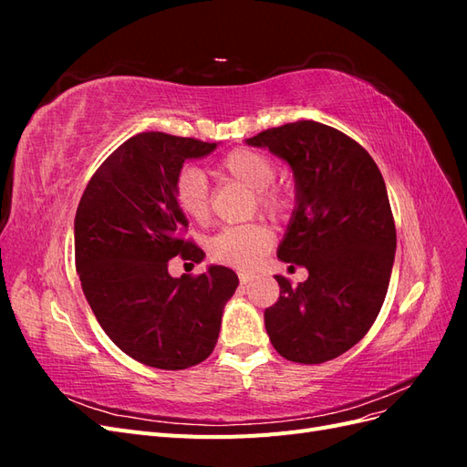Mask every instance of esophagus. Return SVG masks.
I'll use <instances>...</instances> for the list:
<instances>
[{
  "mask_svg": "<svg viewBox=\"0 0 467 467\" xmlns=\"http://www.w3.org/2000/svg\"><path fill=\"white\" fill-rule=\"evenodd\" d=\"M237 276H239V282H242V285H247V282L253 280V276L249 273H239Z\"/></svg>",
  "mask_w": 467,
  "mask_h": 467,
  "instance_id": "esophagus-1",
  "label": "esophagus"
}]
</instances>
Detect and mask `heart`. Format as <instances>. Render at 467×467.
Instances as JSON below:
<instances>
[{
	"instance_id": "heart-1",
	"label": "heart",
	"mask_w": 467,
	"mask_h": 467,
	"mask_svg": "<svg viewBox=\"0 0 467 467\" xmlns=\"http://www.w3.org/2000/svg\"><path fill=\"white\" fill-rule=\"evenodd\" d=\"M220 169L228 179L237 181L249 191H255V208L273 218L285 214L290 199L282 189L271 187L276 177V165L268 155L257 150L239 148L225 155ZM175 199L191 220L199 223L208 222L210 189L201 169L191 165L181 169L175 179ZM273 230L263 222H253L220 230L210 237L206 249L208 257L214 263L239 268V271H251L273 247Z\"/></svg>"
}]
</instances>
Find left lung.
Returning <instances> with one entry per match:
<instances>
[{
	"instance_id": "obj_1",
	"label": "left lung",
	"mask_w": 467,
	"mask_h": 467,
	"mask_svg": "<svg viewBox=\"0 0 467 467\" xmlns=\"http://www.w3.org/2000/svg\"><path fill=\"white\" fill-rule=\"evenodd\" d=\"M294 173L296 206L276 255L307 268L280 298L265 327L280 357L321 364L341 357L376 321L395 259V223L384 177L355 140L327 124L298 120L247 138Z\"/></svg>"
}]
</instances>
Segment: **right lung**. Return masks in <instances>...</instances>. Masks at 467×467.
I'll return each instance as SVG.
<instances>
[{"label": "right lung", "mask_w": 467, "mask_h": 467, "mask_svg": "<svg viewBox=\"0 0 467 467\" xmlns=\"http://www.w3.org/2000/svg\"><path fill=\"white\" fill-rule=\"evenodd\" d=\"M218 144L142 132L112 151L79 201L74 237L83 294L109 338L151 368L185 370L214 350L223 306L237 285L228 266L173 278L169 259L192 263L204 251L181 237L187 218L175 179L187 160Z\"/></svg>", "instance_id": "obj_1"}]
</instances>
